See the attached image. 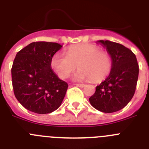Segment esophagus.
<instances>
[{
    "label": "esophagus",
    "mask_w": 149,
    "mask_h": 149,
    "mask_svg": "<svg viewBox=\"0 0 149 149\" xmlns=\"http://www.w3.org/2000/svg\"><path fill=\"white\" fill-rule=\"evenodd\" d=\"M76 86H79V87H84L85 86V84H76Z\"/></svg>",
    "instance_id": "obj_1"
}]
</instances>
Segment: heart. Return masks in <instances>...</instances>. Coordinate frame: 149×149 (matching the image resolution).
Instances as JSON below:
<instances>
[{
  "label": "heart",
  "mask_w": 149,
  "mask_h": 149,
  "mask_svg": "<svg viewBox=\"0 0 149 149\" xmlns=\"http://www.w3.org/2000/svg\"><path fill=\"white\" fill-rule=\"evenodd\" d=\"M51 65L62 79L68 77L78 65L80 70L76 74V78L99 82L110 74L113 64L110 54L101 51L98 46L80 44L71 46L66 55L55 54L51 58Z\"/></svg>",
  "instance_id": "b5f03b06"
}]
</instances>
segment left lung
<instances>
[{
  "instance_id": "1",
  "label": "left lung",
  "mask_w": 149,
  "mask_h": 149,
  "mask_svg": "<svg viewBox=\"0 0 149 149\" xmlns=\"http://www.w3.org/2000/svg\"><path fill=\"white\" fill-rule=\"evenodd\" d=\"M112 59L110 75L96 86L89 98L91 105L104 113H113L124 108L135 93L139 65L136 57L129 48L119 43L100 40Z\"/></svg>"
}]
</instances>
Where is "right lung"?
<instances>
[{"instance_id": "obj_1", "label": "right lung", "mask_w": 149, "mask_h": 149, "mask_svg": "<svg viewBox=\"0 0 149 149\" xmlns=\"http://www.w3.org/2000/svg\"><path fill=\"white\" fill-rule=\"evenodd\" d=\"M61 48L56 42H36L17 53L11 69L13 91L27 110L47 114L61 105L68 85L51 67L52 56Z\"/></svg>"}]
</instances>
